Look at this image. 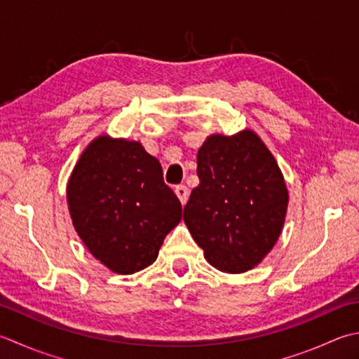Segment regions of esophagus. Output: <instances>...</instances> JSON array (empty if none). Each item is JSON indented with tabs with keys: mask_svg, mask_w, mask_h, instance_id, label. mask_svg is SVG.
Here are the masks:
<instances>
[{
	"mask_svg": "<svg viewBox=\"0 0 359 359\" xmlns=\"http://www.w3.org/2000/svg\"><path fill=\"white\" fill-rule=\"evenodd\" d=\"M174 191H175V194H177V198L180 199L182 205H185L187 201H188V194H189L188 188L185 185H177V187H175Z\"/></svg>",
	"mask_w": 359,
	"mask_h": 359,
	"instance_id": "obj_1",
	"label": "esophagus"
}]
</instances>
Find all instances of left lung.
I'll return each instance as SVG.
<instances>
[{
  "mask_svg": "<svg viewBox=\"0 0 359 359\" xmlns=\"http://www.w3.org/2000/svg\"><path fill=\"white\" fill-rule=\"evenodd\" d=\"M198 175L184 210L189 233L216 269H252L285 222L287 189L276 158L252 130L212 135L198 152Z\"/></svg>",
  "mask_w": 359,
  "mask_h": 359,
  "instance_id": "1",
  "label": "left lung"
}]
</instances>
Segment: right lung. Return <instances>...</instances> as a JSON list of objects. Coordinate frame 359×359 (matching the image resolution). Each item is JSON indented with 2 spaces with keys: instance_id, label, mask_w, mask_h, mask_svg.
Here are the masks:
<instances>
[{
  "instance_id": "right-lung-1",
  "label": "right lung",
  "mask_w": 359,
  "mask_h": 359,
  "mask_svg": "<svg viewBox=\"0 0 359 359\" xmlns=\"http://www.w3.org/2000/svg\"><path fill=\"white\" fill-rule=\"evenodd\" d=\"M73 226L91 255L118 273L157 259L165 236L182 219V203L161 166L138 142L97 137L69 177Z\"/></svg>"
}]
</instances>
